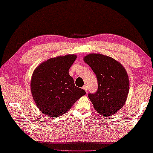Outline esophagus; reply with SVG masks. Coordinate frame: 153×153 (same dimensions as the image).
Segmentation results:
<instances>
[{
    "mask_svg": "<svg viewBox=\"0 0 153 153\" xmlns=\"http://www.w3.org/2000/svg\"><path fill=\"white\" fill-rule=\"evenodd\" d=\"M83 89H84V90L86 91V92H87V91H88V87H87V85H84V87H83Z\"/></svg>",
    "mask_w": 153,
    "mask_h": 153,
    "instance_id": "obj_1",
    "label": "esophagus"
}]
</instances>
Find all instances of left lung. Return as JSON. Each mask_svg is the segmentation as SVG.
Wrapping results in <instances>:
<instances>
[{
	"instance_id": "8db88e82",
	"label": "left lung",
	"mask_w": 153,
	"mask_h": 153,
	"mask_svg": "<svg viewBox=\"0 0 153 153\" xmlns=\"http://www.w3.org/2000/svg\"><path fill=\"white\" fill-rule=\"evenodd\" d=\"M84 61L92 69L98 88L88 97L94 108L102 116H111L123 108L129 91L126 70L117 61L102 54L91 53Z\"/></svg>"
}]
</instances>
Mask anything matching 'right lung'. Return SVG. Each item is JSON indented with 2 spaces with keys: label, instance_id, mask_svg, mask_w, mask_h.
<instances>
[{
  "label": "right lung",
  "instance_id": "add662e5",
  "mask_svg": "<svg viewBox=\"0 0 153 153\" xmlns=\"http://www.w3.org/2000/svg\"><path fill=\"white\" fill-rule=\"evenodd\" d=\"M76 55L51 58L41 63L33 74L30 89L33 98L41 112L56 118L67 112L84 90L75 85L69 69Z\"/></svg>",
  "mask_w": 153,
  "mask_h": 153
}]
</instances>
